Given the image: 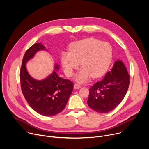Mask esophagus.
Wrapping results in <instances>:
<instances>
[{"instance_id": "1", "label": "esophagus", "mask_w": 149, "mask_h": 149, "mask_svg": "<svg viewBox=\"0 0 149 149\" xmlns=\"http://www.w3.org/2000/svg\"><path fill=\"white\" fill-rule=\"evenodd\" d=\"M81 88V86L80 84H75L74 85V88L75 89H79Z\"/></svg>"}]
</instances>
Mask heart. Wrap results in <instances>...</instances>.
I'll list each match as a JSON object with an SVG mask.
<instances>
[{
    "label": "heart",
    "instance_id": "b5f03b06",
    "mask_svg": "<svg viewBox=\"0 0 149 149\" xmlns=\"http://www.w3.org/2000/svg\"><path fill=\"white\" fill-rule=\"evenodd\" d=\"M112 48L107 42L88 38L75 42L69 47V52L61 54V61L65 74L70 77L80 65L82 69L76 77L78 82L87 81L91 77L102 76L110 65Z\"/></svg>",
    "mask_w": 149,
    "mask_h": 149
}]
</instances>
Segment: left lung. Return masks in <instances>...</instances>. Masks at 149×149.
I'll use <instances>...</instances> for the list:
<instances>
[{
    "instance_id": "8db88e82",
    "label": "left lung",
    "mask_w": 149,
    "mask_h": 149,
    "mask_svg": "<svg viewBox=\"0 0 149 149\" xmlns=\"http://www.w3.org/2000/svg\"><path fill=\"white\" fill-rule=\"evenodd\" d=\"M130 77L121 60L116 61L104 79L93 84L89 89L88 104L98 113H107L118 106L126 95Z\"/></svg>"
}]
</instances>
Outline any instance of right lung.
Wrapping results in <instances>:
<instances>
[{
  "instance_id": "right-lung-1",
  "label": "right lung",
  "mask_w": 149,
  "mask_h": 149,
  "mask_svg": "<svg viewBox=\"0 0 149 149\" xmlns=\"http://www.w3.org/2000/svg\"><path fill=\"white\" fill-rule=\"evenodd\" d=\"M45 49L44 46L37 43L26 51L22 60L20 80L23 96L31 108L40 115L51 116L65 109L72 92L74 84L69 80L60 77L55 70L42 80H37L31 77L26 68V62L37 51ZM58 68V65L55 66L57 70Z\"/></svg>"
}]
</instances>
